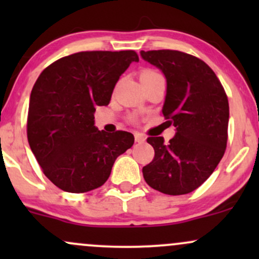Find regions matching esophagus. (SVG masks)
I'll return each instance as SVG.
<instances>
[{
  "label": "esophagus",
  "instance_id": "1",
  "mask_svg": "<svg viewBox=\"0 0 259 259\" xmlns=\"http://www.w3.org/2000/svg\"><path fill=\"white\" fill-rule=\"evenodd\" d=\"M135 141L138 142V144H144L145 141H146V138H145L142 134H139V133H135Z\"/></svg>",
  "mask_w": 259,
  "mask_h": 259
}]
</instances>
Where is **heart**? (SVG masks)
Segmentation results:
<instances>
[{"label":"heart","instance_id":"b5f03b06","mask_svg":"<svg viewBox=\"0 0 259 259\" xmlns=\"http://www.w3.org/2000/svg\"><path fill=\"white\" fill-rule=\"evenodd\" d=\"M146 74H154V72H152V70H145V72L141 73V75H146Z\"/></svg>","mask_w":259,"mask_h":259}]
</instances>
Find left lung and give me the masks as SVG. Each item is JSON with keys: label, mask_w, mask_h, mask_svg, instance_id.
I'll list each match as a JSON object with an SVG mask.
<instances>
[{"label": "left lung", "mask_w": 259, "mask_h": 259, "mask_svg": "<svg viewBox=\"0 0 259 259\" xmlns=\"http://www.w3.org/2000/svg\"><path fill=\"white\" fill-rule=\"evenodd\" d=\"M144 61L167 80L162 113L175 135L148 138L154 158L142 168L145 181L165 195L192 192L214 171L228 141L229 102L217 75L203 61L171 50L141 51Z\"/></svg>", "instance_id": "obj_1"}]
</instances>
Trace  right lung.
Instances as JSON below:
<instances>
[{
  "mask_svg": "<svg viewBox=\"0 0 259 259\" xmlns=\"http://www.w3.org/2000/svg\"><path fill=\"white\" fill-rule=\"evenodd\" d=\"M135 51H90L67 56L46 68L31 90L28 141L44 174L67 192L102 186L115 159L134 144L127 132L95 126L97 106H107Z\"/></svg>",
  "mask_w": 259,
  "mask_h": 259,
  "instance_id": "obj_1",
  "label": "right lung"
}]
</instances>
